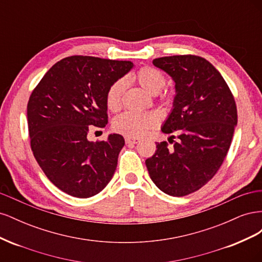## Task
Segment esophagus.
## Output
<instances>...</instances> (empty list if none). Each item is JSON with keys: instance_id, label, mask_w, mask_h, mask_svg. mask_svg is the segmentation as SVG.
<instances>
[{"instance_id": "1", "label": "esophagus", "mask_w": 262, "mask_h": 262, "mask_svg": "<svg viewBox=\"0 0 262 262\" xmlns=\"http://www.w3.org/2000/svg\"><path fill=\"white\" fill-rule=\"evenodd\" d=\"M125 143L126 144H136L138 143V139L136 138H131V137H125Z\"/></svg>"}]
</instances>
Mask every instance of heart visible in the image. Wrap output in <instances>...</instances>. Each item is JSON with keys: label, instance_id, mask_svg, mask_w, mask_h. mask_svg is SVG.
<instances>
[{"label": "heart", "instance_id": "1", "mask_svg": "<svg viewBox=\"0 0 262 262\" xmlns=\"http://www.w3.org/2000/svg\"><path fill=\"white\" fill-rule=\"evenodd\" d=\"M136 80L143 89L152 95L160 93L165 85V77L160 71L150 68H142L136 75ZM125 89L124 80L115 82L106 94V105L112 112H116L121 104V96ZM155 125V118L150 114H137L132 112H125L117 116L113 121V128L115 131L124 134V136L138 138L149 128Z\"/></svg>", "mask_w": 262, "mask_h": 262}]
</instances>
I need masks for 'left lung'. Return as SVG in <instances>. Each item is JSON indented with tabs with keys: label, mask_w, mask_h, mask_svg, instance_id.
<instances>
[{
	"label": "left lung",
	"mask_w": 262,
	"mask_h": 262,
	"mask_svg": "<svg viewBox=\"0 0 262 262\" xmlns=\"http://www.w3.org/2000/svg\"><path fill=\"white\" fill-rule=\"evenodd\" d=\"M175 82L171 113L162 126L169 137L145 161L150 179L166 194L184 196L202 188L223 164L237 124L233 94L204 58L171 55L153 60ZM178 141H173L174 134Z\"/></svg>",
	"instance_id": "obj_1"
}]
</instances>
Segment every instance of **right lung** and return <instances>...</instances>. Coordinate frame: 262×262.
<instances>
[{
	"label": "right lung",
	"mask_w": 262,
	"mask_h": 262,
	"mask_svg": "<svg viewBox=\"0 0 262 262\" xmlns=\"http://www.w3.org/2000/svg\"><path fill=\"white\" fill-rule=\"evenodd\" d=\"M133 68L130 61L72 55L47 72L27 105L30 146L45 175L76 198L99 193L112 180L124 145L120 134L92 142L87 133L108 122L106 94Z\"/></svg>",
	"instance_id": "add662e5"
}]
</instances>
